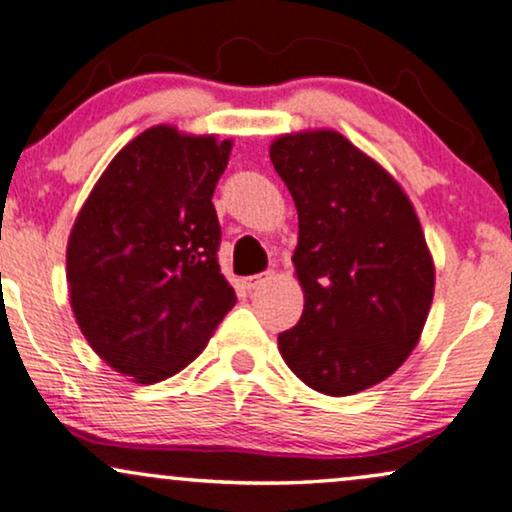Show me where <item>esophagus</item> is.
Instances as JSON below:
<instances>
[{"mask_svg": "<svg viewBox=\"0 0 512 512\" xmlns=\"http://www.w3.org/2000/svg\"><path fill=\"white\" fill-rule=\"evenodd\" d=\"M272 279V274L269 272H264V274H255V276H248V279H245V288H250V291H255V288H260L264 281H269Z\"/></svg>", "mask_w": 512, "mask_h": 512, "instance_id": "obj_1", "label": "esophagus"}]
</instances>
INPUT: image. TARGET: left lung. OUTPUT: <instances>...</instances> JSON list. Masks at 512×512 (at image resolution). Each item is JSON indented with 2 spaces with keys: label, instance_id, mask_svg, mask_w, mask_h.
Here are the masks:
<instances>
[{
  "label": "left lung",
  "instance_id": "8db88e82",
  "mask_svg": "<svg viewBox=\"0 0 512 512\" xmlns=\"http://www.w3.org/2000/svg\"><path fill=\"white\" fill-rule=\"evenodd\" d=\"M298 209L295 274L305 310L279 334L291 372L326 396L391 377L417 346L434 298V262L403 188L336 131L269 147Z\"/></svg>",
  "mask_w": 512,
  "mask_h": 512
}]
</instances>
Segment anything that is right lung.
<instances>
[{
  "label": "right lung",
  "mask_w": 512,
  "mask_h": 512,
  "mask_svg": "<svg viewBox=\"0 0 512 512\" xmlns=\"http://www.w3.org/2000/svg\"><path fill=\"white\" fill-rule=\"evenodd\" d=\"M231 145L147 128L112 159L73 224V315L92 350L138 384L190 365L236 305L212 205Z\"/></svg>",
  "instance_id": "1"
}]
</instances>
